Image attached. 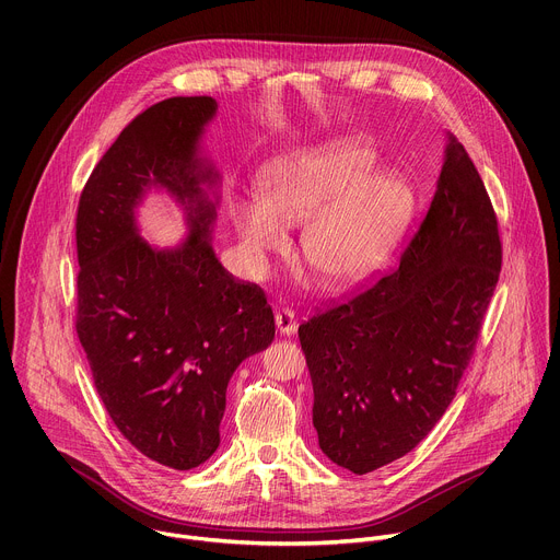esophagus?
Here are the masks:
<instances>
[{
  "label": "esophagus",
  "instance_id": "obj_1",
  "mask_svg": "<svg viewBox=\"0 0 560 560\" xmlns=\"http://www.w3.org/2000/svg\"><path fill=\"white\" fill-rule=\"evenodd\" d=\"M275 324H277V330L281 335H294L296 330V322H294V312L290 307H281L277 314H275Z\"/></svg>",
  "mask_w": 560,
  "mask_h": 560
}]
</instances>
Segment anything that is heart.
<instances>
[{
	"mask_svg": "<svg viewBox=\"0 0 560 560\" xmlns=\"http://www.w3.org/2000/svg\"><path fill=\"white\" fill-rule=\"evenodd\" d=\"M337 228H339V219H330L322 230H318V232H316V242H318L316 248L324 250L326 246H330V244L335 242V238H337V234H339Z\"/></svg>",
	"mask_w": 560,
	"mask_h": 560,
	"instance_id": "1",
	"label": "heart"
}]
</instances>
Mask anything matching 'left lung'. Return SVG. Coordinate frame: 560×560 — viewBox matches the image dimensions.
I'll return each mask as SVG.
<instances>
[{
    "label": "left lung",
    "instance_id": "8db88e82",
    "mask_svg": "<svg viewBox=\"0 0 560 560\" xmlns=\"http://www.w3.org/2000/svg\"><path fill=\"white\" fill-rule=\"evenodd\" d=\"M212 97H171L137 115L95 166L77 208V337L119 432L148 458L192 469L219 447L225 387L275 339L255 283L234 281L212 242L221 173L203 141ZM168 191L187 236L156 249L138 206Z\"/></svg>",
    "mask_w": 560,
    "mask_h": 560
}]
</instances>
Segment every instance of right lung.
Returning <instances> with one entry per match:
<instances>
[{"instance_id": "add662e5", "label": "right lung", "mask_w": 560, "mask_h": 560, "mask_svg": "<svg viewBox=\"0 0 560 560\" xmlns=\"http://www.w3.org/2000/svg\"><path fill=\"white\" fill-rule=\"evenodd\" d=\"M501 270L497 217L450 143L439 188L398 268L299 326L318 447L354 474L415 450L441 421Z\"/></svg>"}]
</instances>
